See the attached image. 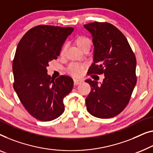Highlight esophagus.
<instances>
[{"mask_svg":"<svg viewBox=\"0 0 153 153\" xmlns=\"http://www.w3.org/2000/svg\"><path fill=\"white\" fill-rule=\"evenodd\" d=\"M82 83H83V80H81V79H74V85H79V84H81Z\"/></svg>","mask_w":153,"mask_h":153,"instance_id":"1","label":"esophagus"}]
</instances>
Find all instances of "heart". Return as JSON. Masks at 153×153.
Listing matches in <instances>:
<instances>
[{
    "label": "heart",
    "mask_w": 153,
    "mask_h": 153,
    "mask_svg": "<svg viewBox=\"0 0 153 153\" xmlns=\"http://www.w3.org/2000/svg\"><path fill=\"white\" fill-rule=\"evenodd\" d=\"M75 44L79 49L83 50L86 48H90L91 41L88 37L81 35L77 36L75 39ZM65 50V46H63L61 49V54H63ZM85 69V65L82 63H72L68 67V72L75 76H79L83 74Z\"/></svg>",
    "instance_id": "b5f03b06"
}]
</instances>
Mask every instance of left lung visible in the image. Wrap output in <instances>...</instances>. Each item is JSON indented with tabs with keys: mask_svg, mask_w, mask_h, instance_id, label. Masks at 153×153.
Returning <instances> with one entry per match:
<instances>
[{
	"mask_svg": "<svg viewBox=\"0 0 153 153\" xmlns=\"http://www.w3.org/2000/svg\"><path fill=\"white\" fill-rule=\"evenodd\" d=\"M84 27L92 34L94 45L88 73L104 74L100 85L85 81L91 87L85 99L87 110L98 118H112L126 107L136 85L135 56L124 35L112 24L94 22Z\"/></svg>",
	"mask_w": 153,
	"mask_h": 153,
	"instance_id": "left-lung-1",
	"label": "left lung"
}]
</instances>
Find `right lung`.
Returning <instances> with one entry per match:
<instances>
[{"label": "right lung", "instance_id": "1", "mask_svg": "<svg viewBox=\"0 0 153 153\" xmlns=\"http://www.w3.org/2000/svg\"><path fill=\"white\" fill-rule=\"evenodd\" d=\"M73 27L38 25L30 29L18 44L12 64L14 89L24 108L40 121L58 118L65 110L63 98L72 91L71 77L51 79L49 62L56 59Z\"/></svg>", "mask_w": 153, "mask_h": 153}]
</instances>
